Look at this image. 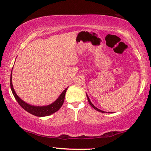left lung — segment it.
<instances>
[{
  "instance_id": "1",
  "label": "left lung",
  "mask_w": 151,
  "mask_h": 151,
  "mask_svg": "<svg viewBox=\"0 0 151 151\" xmlns=\"http://www.w3.org/2000/svg\"><path fill=\"white\" fill-rule=\"evenodd\" d=\"M86 97H87V99H88V103H89V104H91V106L92 107H93V109H95V110H96V111H99V112H103H103H104V111H101V110H100V109H99L98 108H96V107L95 106H94V105H93V104L91 103V101H90V99H89V98H88V95H87V94H86Z\"/></svg>"
}]
</instances>
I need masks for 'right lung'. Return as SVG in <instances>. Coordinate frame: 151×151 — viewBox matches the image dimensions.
I'll return each instance as SVG.
<instances>
[{"instance_id":"right-lung-1","label":"right lung","mask_w":151,"mask_h":151,"mask_svg":"<svg viewBox=\"0 0 151 151\" xmlns=\"http://www.w3.org/2000/svg\"><path fill=\"white\" fill-rule=\"evenodd\" d=\"M11 88L15 99H16L18 103L20 104V106H21L22 109H24L25 111H27L28 112H29V113L33 114V115L41 117L49 116L50 114L55 113V112H57L60 109V107L62 106L63 104L64 101H65V94L68 87L66 88L65 90L63 91V93L60 94V96H58V98L54 102V103H51L50 104H48V105L47 106H34L28 104L26 102L22 101V99L17 95L14 90L12 82V72L11 75Z\"/></svg>"}]
</instances>
